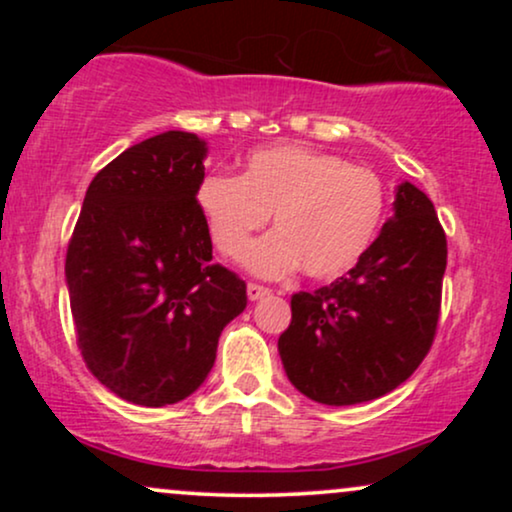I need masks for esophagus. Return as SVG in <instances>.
<instances>
[{
	"mask_svg": "<svg viewBox=\"0 0 512 512\" xmlns=\"http://www.w3.org/2000/svg\"><path fill=\"white\" fill-rule=\"evenodd\" d=\"M269 291L267 286H260V284H248V298L250 301H260V298H264V296H269Z\"/></svg>",
	"mask_w": 512,
	"mask_h": 512,
	"instance_id": "obj_1",
	"label": "esophagus"
}]
</instances>
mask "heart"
I'll list each match as a JSON object with an SVG mask.
<instances>
[{
  "label": "heart",
  "instance_id": "1",
  "mask_svg": "<svg viewBox=\"0 0 512 512\" xmlns=\"http://www.w3.org/2000/svg\"><path fill=\"white\" fill-rule=\"evenodd\" d=\"M195 204L223 257L243 255L273 214L276 232L253 244L243 262L260 276L303 267L310 279H337L366 255L385 219L380 175L305 144L252 151L243 173H209Z\"/></svg>",
  "mask_w": 512,
  "mask_h": 512
}]
</instances>
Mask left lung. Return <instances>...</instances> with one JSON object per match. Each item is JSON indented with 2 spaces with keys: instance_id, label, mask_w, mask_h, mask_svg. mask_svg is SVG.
Listing matches in <instances>:
<instances>
[{
  "instance_id": "left-lung-1",
  "label": "left lung",
  "mask_w": 512,
  "mask_h": 512,
  "mask_svg": "<svg viewBox=\"0 0 512 512\" xmlns=\"http://www.w3.org/2000/svg\"><path fill=\"white\" fill-rule=\"evenodd\" d=\"M448 240L433 202L399 182L395 216L330 286L291 298L279 356L291 385L330 407L370 402L419 368L440 315Z\"/></svg>"
}]
</instances>
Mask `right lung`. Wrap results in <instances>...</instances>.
Returning <instances> with one entry per match:
<instances>
[{"label": "right lung", "instance_id": "1", "mask_svg": "<svg viewBox=\"0 0 512 512\" xmlns=\"http://www.w3.org/2000/svg\"><path fill=\"white\" fill-rule=\"evenodd\" d=\"M204 158L207 142L180 129L129 146L91 180L67 248L81 356L98 383L142 407L190 397L248 305L245 281L211 264L195 204Z\"/></svg>", "mask_w": 512, "mask_h": 512}]
</instances>
